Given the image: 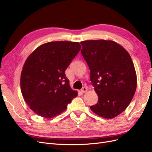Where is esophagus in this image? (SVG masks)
I'll return each instance as SVG.
<instances>
[{"instance_id":"34e87169","label":"esophagus","mask_w":152,"mask_h":152,"mask_svg":"<svg viewBox=\"0 0 152 152\" xmlns=\"http://www.w3.org/2000/svg\"><path fill=\"white\" fill-rule=\"evenodd\" d=\"M87 91V88L86 87H82V89H81V92H82V93H86Z\"/></svg>"}]
</instances>
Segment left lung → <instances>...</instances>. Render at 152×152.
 Segmentation results:
<instances>
[{"label":"left lung","mask_w":152,"mask_h":152,"mask_svg":"<svg viewBox=\"0 0 152 152\" xmlns=\"http://www.w3.org/2000/svg\"><path fill=\"white\" fill-rule=\"evenodd\" d=\"M81 53L90 69L92 85L98 102L90 108L98 115L112 118L130 104L137 77L129 54L113 40L82 41Z\"/></svg>","instance_id":"8db88e82"}]
</instances>
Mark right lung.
Returning <instances> with one entry per match:
<instances>
[{
  "mask_svg": "<svg viewBox=\"0 0 152 152\" xmlns=\"http://www.w3.org/2000/svg\"><path fill=\"white\" fill-rule=\"evenodd\" d=\"M80 48L76 42H50L40 45L26 59L21 74V90L36 114L47 118L56 117L77 96L65 72Z\"/></svg>",
  "mask_w": 152,
  "mask_h": 152,
  "instance_id": "1",
  "label": "right lung"
}]
</instances>
